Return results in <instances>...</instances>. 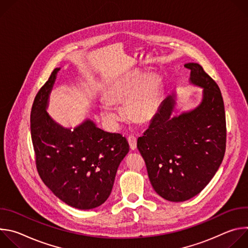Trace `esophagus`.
<instances>
[{"instance_id": "esophagus-1", "label": "esophagus", "mask_w": 248, "mask_h": 248, "mask_svg": "<svg viewBox=\"0 0 248 248\" xmlns=\"http://www.w3.org/2000/svg\"><path fill=\"white\" fill-rule=\"evenodd\" d=\"M127 140H128V143H129V147L131 150H134L136 149V137L133 136V135H129L127 137Z\"/></svg>"}]
</instances>
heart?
<instances>
[{
  "label": "heart",
  "mask_w": 248,
  "mask_h": 248,
  "mask_svg": "<svg viewBox=\"0 0 248 248\" xmlns=\"http://www.w3.org/2000/svg\"><path fill=\"white\" fill-rule=\"evenodd\" d=\"M158 84L154 77H143L133 73L123 76L113 81L105 92V101L108 105L101 108L102 117L111 124L123 120L110 105H126V111L136 123H148L157 113Z\"/></svg>",
  "instance_id": "b5f03b06"
}]
</instances>
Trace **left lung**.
Instances as JSON below:
<instances>
[{
    "mask_svg": "<svg viewBox=\"0 0 248 248\" xmlns=\"http://www.w3.org/2000/svg\"><path fill=\"white\" fill-rule=\"evenodd\" d=\"M190 82L203 88L198 107L179 117H170L174 96L161 104L149 127L138 137L150 183L163 198L182 202L197 195L215 175L225 156L227 127L224 101L215 80L196 62Z\"/></svg>",
    "mask_w": 248,
    "mask_h": 248,
    "instance_id": "8db88e82",
    "label": "left lung"
}]
</instances>
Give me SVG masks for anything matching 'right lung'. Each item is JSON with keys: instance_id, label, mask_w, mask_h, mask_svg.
<instances>
[{"instance_id": "add662e5", "label": "right lung", "mask_w": 248, "mask_h": 248, "mask_svg": "<svg viewBox=\"0 0 248 248\" xmlns=\"http://www.w3.org/2000/svg\"><path fill=\"white\" fill-rule=\"evenodd\" d=\"M59 69L53 70L32 105L35 162L41 180L58 198L78 209H93L110 196L129 145L121 133L104 131L90 120L73 130L53 121L46 108Z\"/></svg>"}]
</instances>
